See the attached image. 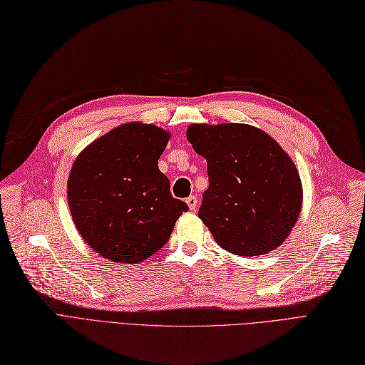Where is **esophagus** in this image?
I'll return each instance as SVG.
<instances>
[{"label":"esophagus","instance_id":"1","mask_svg":"<svg viewBox=\"0 0 365 365\" xmlns=\"http://www.w3.org/2000/svg\"><path fill=\"white\" fill-rule=\"evenodd\" d=\"M186 205H187V207H190V210H195L197 205H198L197 195H190V197H187L186 198Z\"/></svg>","mask_w":365,"mask_h":365}]
</instances>
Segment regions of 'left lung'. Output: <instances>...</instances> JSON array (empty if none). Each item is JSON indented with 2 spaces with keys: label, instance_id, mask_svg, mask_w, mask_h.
<instances>
[{
  "label": "left lung",
  "instance_id": "1",
  "mask_svg": "<svg viewBox=\"0 0 365 365\" xmlns=\"http://www.w3.org/2000/svg\"><path fill=\"white\" fill-rule=\"evenodd\" d=\"M186 138L207 162L198 217L217 244L249 257L284 242L300 214L302 185L276 140L247 124H192Z\"/></svg>",
  "mask_w": 365,
  "mask_h": 365
}]
</instances>
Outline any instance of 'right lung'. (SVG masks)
<instances>
[{"label": "right lung", "mask_w": 365, "mask_h": 365, "mask_svg": "<svg viewBox=\"0 0 365 365\" xmlns=\"http://www.w3.org/2000/svg\"><path fill=\"white\" fill-rule=\"evenodd\" d=\"M167 143L162 128L128 123L76 159L68 180L69 210L81 237L106 259L145 261L167 244L187 210L158 167Z\"/></svg>", "instance_id": "obj_1"}]
</instances>
